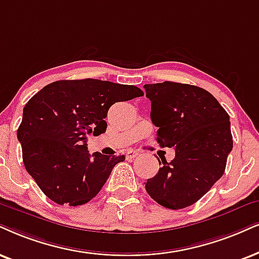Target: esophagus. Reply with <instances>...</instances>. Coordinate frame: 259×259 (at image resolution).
<instances>
[{
    "instance_id": "34e87169",
    "label": "esophagus",
    "mask_w": 259,
    "mask_h": 259,
    "mask_svg": "<svg viewBox=\"0 0 259 259\" xmlns=\"http://www.w3.org/2000/svg\"><path fill=\"white\" fill-rule=\"evenodd\" d=\"M137 155H139V153H137L136 150H132V149L127 150V152L125 153V156H126L127 159H133V158H135V156H137Z\"/></svg>"
}]
</instances>
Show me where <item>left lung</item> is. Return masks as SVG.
Masks as SVG:
<instances>
[{"instance_id":"left-lung-1","label":"left lung","mask_w":259,"mask_h":259,"mask_svg":"<svg viewBox=\"0 0 259 259\" xmlns=\"http://www.w3.org/2000/svg\"><path fill=\"white\" fill-rule=\"evenodd\" d=\"M143 88L152 101L150 118L159 127L156 141L176 152L171 162L161 160L159 172L147 179L146 190L162 207L186 208L224 175L233 148L230 116L201 87L165 81Z\"/></svg>"}]
</instances>
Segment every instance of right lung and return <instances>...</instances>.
I'll return each instance as SVG.
<instances>
[{
	"label": "right lung",
	"instance_id": "add662e5",
	"mask_svg": "<svg viewBox=\"0 0 259 259\" xmlns=\"http://www.w3.org/2000/svg\"><path fill=\"white\" fill-rule=\"evenodd\" d=\"M142 96L133 84L84 78L52 82L28 100L18 129L22 160L51 201L76 207L96 197L125 156L91 155L88 137L106 132L114 103Z\"/></svg>",
	"mask_w": 259,
	"mask_h": 259
}]
</instances>
